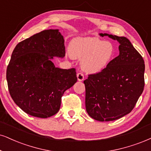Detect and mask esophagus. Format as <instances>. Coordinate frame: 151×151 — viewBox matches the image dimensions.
I'll list each match as a JSON object with an SVG mask.
<instances>
[{
	"label": "esophagus",
	"mask_w": 151,
	"mask_h": 151,
	"mask_svg": "<svg viewBox=\"0 0 151 151\" xmlns=\"http://www.w3.org/2000/svg\"><path fill=\"white\" fill-rule=\"evenodd\" d=\"M77 78L78 81H83L84 80V75L82 73H77Z\"/></svg>",
	"instance_id": "esophagus-1"
}]
</instances>
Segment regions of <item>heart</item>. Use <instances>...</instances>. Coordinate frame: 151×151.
I'll list each match as a JSON object with an SVG mask.
<instances>
[{
	"label": "heart",
	"mask_w": 151,
	"mask_h": 151,
	"mask_svg": "<svg viewBox=\"0 0 151 151\" xmlns=\"http://www.w3.org/2000/svg\"><path fill=\"white\" fill-rule=\"evenodd\" d=\"M68 51L72 58L81 59V66L85 72L96 74L105 69L114 58L115 46L96 37H83L74 38Z\"/></svg>",
	"instance_id": "obj_1"
}]
</instances>
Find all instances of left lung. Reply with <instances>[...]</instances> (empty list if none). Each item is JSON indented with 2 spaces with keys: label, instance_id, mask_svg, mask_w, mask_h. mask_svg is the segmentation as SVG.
<instances>
[{
  "label": "left lung",
  "instance_id": "1",
  "mask_svg": "<svg viewBox=\"0 0 151 151\" xmlns=\"http://www.w3.org/2000/svg\"><path fill=\"white\" fill-rule=\"evenodd\" d=\"M117 40L119 55L101 72L84 81L85 107L94 120L113 121L132 111L144 87L143 57L125 37L99 33Z\"/></svg>",
  "mask_w": 151,
  "mask_h": 151
}]
</instances>
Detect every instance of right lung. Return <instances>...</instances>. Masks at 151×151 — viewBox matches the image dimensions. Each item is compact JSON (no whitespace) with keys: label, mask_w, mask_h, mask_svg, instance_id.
<instances>
[{"label":"right lung","mask_w":151,"mask_h":151,"mask_svg":"<svg viewBox=\"0 0 151 151\" xmlns=\"http://www.w3.org/2000/svg\"><path fill=\"white\" fill-rule=\"evenodd\" d=\"M65 56L59 29L36 33L13 50L7 68V86L13 101L27 114L47 118L59 111L61 96L77 82L75 68L56 67L54 57Z\"/></svg>","instance_id":"right-lung-1"}]
</instances>
